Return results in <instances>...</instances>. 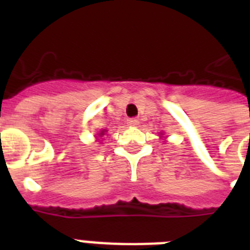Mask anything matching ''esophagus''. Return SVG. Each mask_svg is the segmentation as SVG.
<instances>
[{"mask_svg":"<svg viewBox=\"0 0 250 250\" xmlns=\"http://www.w3.org/2000/svg\"><path fill=\"white\" fill-rule=\"evenodd\" d=\"M127 125H131V127H136L139 125V121L135 119V118H129V119H127Z\"/></svg>","mask_w":250,"mask_h":250,"instance_id":"esophagus-1","label":"esophagus"}]
</instances>
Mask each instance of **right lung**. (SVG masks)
<instances>
[{"mask_svg":"<svg viewBox=\"0 0 250 250\" xmlns=\"http://www.w3.org/2000/svg\"><path fill=\"white\" fill-rule=\"evenodd\" d=\"M101 135H104V131H101Z\"/></svg>","mask_w":250,"mask_h":250,"instance_id":"1","label":"right lung"}]
</instances>
